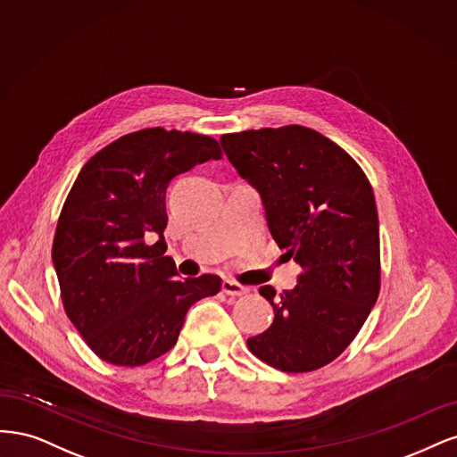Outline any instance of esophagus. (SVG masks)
<instances>
[{
    "label": "esophagus",
    "instance_id": "esophagus-1",
    "mask_svg": "<svg viewBox=\"0 0 457 457\" xmlns=\"http://www.w3.org/2000/svg\"><path fill=\"white\" fill-rule=\"evenodd\" d=\"M222 290L228 294V296H245L248 292V287L237 283V281H231V278H226L222 283Z\"/></svg>",
    "mask_w": 457,
    "mask_h": 457
}]
</instances>
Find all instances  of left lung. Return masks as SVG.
Listing matches in <instances>:
<instances>
[{
	"mask_svg": "<svg viewBox=\"0 0 457 457\" xmlns=\"http://www.w3.org/2000/svg\"><path fill=\"white\" fill-rule=\"evenodd\" d=\"M253 186L278 248L302 266L298 285L277 294L271 327L246 345L283 372H309L340 357L379 294V224L374 191L347 152L302 125L220 138Z\"/></svg>",
	"mask_w": 457,
	"mask_h": 457,
	"instance_id": "left-lung-1",
	"label": "left lung"
}]
</instances>
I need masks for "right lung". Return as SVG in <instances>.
Segmentation results:
<instances>
[{"mask_svg":"<svg viewBox=\"0 0 457 457\" xmlns=\"http://www.w3.org/2000/svg\"><path fill=\"white\" fill-rule=\"evenodd\" d=\"M220 157L211 137L154 127L117 138L78 174L56 224L53 266L66 315L102 361L140 366L165 355L187 309L220 292L216 275L180 278L163 237L169 182Z\"/></svg>","mask_w":457,"mask_h":457,"instance_id":"add662e5","label":"right lung"}]
</instances>
